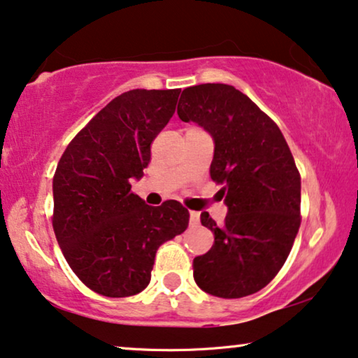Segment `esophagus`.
Instances as JSON below:
<instances>
[{"label":"esophagus","instance_id":"esophagus-1","mask_svg":"<svg viewBox=\"0 0 358 358\" xmlns=\"http://www.w3.org/2000/svg\"><path fill=\"white\" fill-rule=\"evenodd\" d=\"M198 222H199V213L189 211V224H192V226H196Z\"/></svg>","mask_w":358,"mask_h":358}]
</instances>
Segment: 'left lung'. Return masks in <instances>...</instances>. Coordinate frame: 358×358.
Listing matches in <instances>:
<instances>
[{
    "label": "left lung",
    "mask_w": 358,
    "mask_h": 358,
    "mask_svg": "<svg viewBox=\"0 0 358 358\" xmlns=\"http://www.w3.org/2000/svg\"><path fill=\"white\" fill-rule=\"evenodd\" d=\"M178 116L213 136L209 173L222 185L227 206L221 226L201 213L214 245L194 257V282L213 296H249L275 278L301 224V176L292 150L273 119L231 85L183 90Z\"/></svg>",
    "instance_id": "obj_1"
}]
</instances>
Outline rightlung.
Returning a JSON list of instances; mask_svg holds the SVG:
<instances>
[{
  "instance_id": "add662e5",
  "label": "right lung",
  "mask_w": 358,
  "mask_h": 358,
  "mask_svg": "<svg viewBox=\"0 0 358 358\" xmlns=\"http://www.w3.org/2000/svg\"><path fill=\"white\" fill-rule=\"evenodd\" d=\"M180 92L119 94L71 139L57 165V242L73 273L103 296L145 289L159 247L188 227L182 203L154 208L131 192V178L144 175L152 142L173 116Z\"/></svg>"
}]
</instances>
